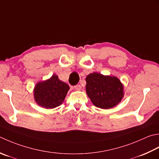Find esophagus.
Here are the masks:
<instances>
[{"label":"esophagus","instance_id":"obj_1","mask_svg":"<svg viewBox=\"0 0 159 159\" xmlns=\"http://www.w3.org/2000/svg\"><path fill=\"white\" fill-rule=\"evenodd\" d=\"M81 88H82V87L80 85H77L76 86H74V89H75L76 90H78V91H79V90L81 89Z\"/></svg>","mask_w":159,"mask_h":159}]
</instances>
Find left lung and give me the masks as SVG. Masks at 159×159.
<instances>
[{
    "label": "left lung",
    "instance_id": "left-lung-1",
    "mask_svg": "<svg viewBox=\"0 0 159 159\" xmlns=\"http://www.w3.org/2000/svg\"><path fill=\"white\" fill-rule=\"evenodd\" d=\"M85 80L87 94L96 107L111 109L124 97L123 85L116 76L93 72L87 76Z\"/></svg>",
    "mask_w": 159,
    "mask_h": 159
}]
</instances>
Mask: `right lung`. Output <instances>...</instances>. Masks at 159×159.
Wrapping results in <instances>:
<instances>
[{"mask_svg": "<svg viewBox=\"0 0 159 159\" xmlns=\"http://www.w3.org/2000/svg\"><path fill=\"white\" fill-rule=\"evenodd\" d=\"M70 87L58 79L56 74L36 84L34 89V98L39 106L45 109H53L62 104Z\"/></svg>", "mask_w": 159, "mask_h": 159, "instance_id": "right-lung-1", "label": "right lung"}]
</instances>
